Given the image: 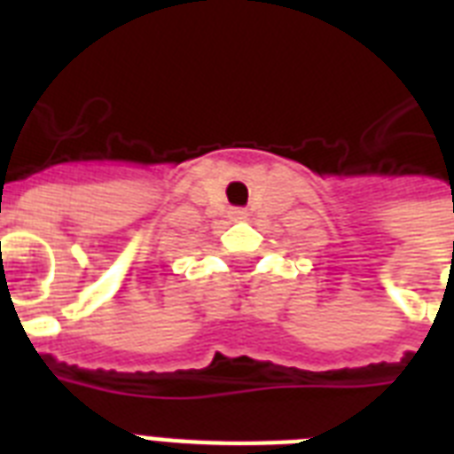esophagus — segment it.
Wrapping results in <instances>:
<instances>
[{"instance_id": "obj_1", "label": "esophagus", "mask_w": 454, "mask_h": 454, "mask_svg": "<svg viewBox=\"0 0 454 454\" xmlns=\"http://www.w3.org/2000/svg\"><path fill=\"white\" fill-rule=\"evenodd\" d=\"M231 216H233L235 221H240V219H245V216H247V212H245V209H233V212H231Z\"/></svg>"}]
</instances>
